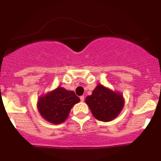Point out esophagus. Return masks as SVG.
Segmentation results:
<instances>
[{"instance_id":"34e87169","label":"esophagus","mask_w":161,"mask_h":161,"mask_svg":"<svg viewBox=\"0 0 161 161\" xmlns=\"http://www.w3.org/2000/svg\"><path fill=\"white\" fill-rule=\"evenodd\" d=\"M80 100H81V101H84V100H85V97L84 96H80Z\"/></svg>"}]
</instances>
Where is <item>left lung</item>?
I'll use <instances>...</instances> for the list:
<instances>
[{"label": "left lung", "instance_id": "left-lung-1", "mask_svg": "<svg viewBox=\"0 0 161 161\" xmlns=\"http://www.w3.org/2000/svg\"><path fill=\"white\" fill-rule=\"evenodd\" d=\"M86 103L94 117L100 121L110 122L120 114L124 107V98L120 92L98 84L92 95L87 96Z\"/></svg>", "mask_w": 161, "mask_h": 161}]
</instances>
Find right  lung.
<instances>
[{
    "label": "right lung",
    "instance_id": "add662e5",
    "mask_svg": "<svg viewBox=\"0 0 161 161\" xmlns=\"http://www.w3.org/2000/svg\"><path fill=\"white\" fill-rule=\"evenodd\" d=\"M79 101L80 99L73 91L57 87L38 97L37 108L45 120L53 124H60L67 119L73 105Z\"/></svg>",
    "mask_w": 161,
    "mask_h": 161
}]
</instances>
